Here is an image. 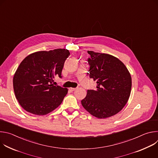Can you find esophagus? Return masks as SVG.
Returning a JSON list of instances; mask_svg holds the SVG:
<instances>
[{"label":"esophagus","instance_id":"esophagus-1","mask_svg":"<svg viewBox=\"0 0 158 158\" xmlns=\"http://www.w3.org/2000/svg\"><path fill=\"white\" fill-rule=\"evenodd\" d=\"M77 88H73V87H70L69 89V91H71V92H73V91H74Z\"/></svg>","mask_w":158,"mask_h":158}]
</instances>
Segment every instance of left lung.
Segmentation results:
<instances>
[{
	"label": "left lung",
	"mask_w": 158,
	"mask_h": 158,
	"mask_svg": "<svg viewBox=\"0 0 158 158\" xmlns=\"http://www.w3.org/2000/svg\"><path fill=\"white\" fill-rule=\"evenodd\" d=\"M89 77L97 83L96 90H87L81 101L91 115L104 119L116 114L126 104L130 96L132 80L125 65L107 54L87 51ZM89 74V73H88Z\"/></svg>",
	"instance_id": "obj_1"
}]
</instances>
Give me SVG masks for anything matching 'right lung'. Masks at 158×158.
Returning <instances> with one entry per match:
<instances>
[{"label": "right lung", "instance_id": "add662e5", "mask_svg": "<svg viewBox=\"0 0 158 158\" xmlns=\"http://www.w3.org/2000/svg\"><path fill=\"white\" fill-rule=\"evenodd\" d=\"M70 55L65 49L39 51L21 62L14 76V91L20 105L33 114L46 115L56 109L67 94V88L54 85L62 77L65 60Z\"/></svg>", "mask_w": 158, "mask_h": 158}]
</instances>
